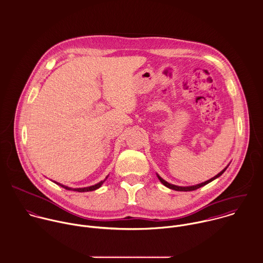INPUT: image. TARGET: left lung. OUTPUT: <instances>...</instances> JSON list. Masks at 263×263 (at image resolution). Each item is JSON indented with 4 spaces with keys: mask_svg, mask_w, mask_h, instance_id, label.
Here are the masks:
<instances>
[{
    "mask_svg": "<svg viewBox=\"0 0 263 263\" xmlns=\"http://www.w3.org/2000/svg\"><path fill=\"white\" fill-rule=\"evenodd\" d=\"M230 166V164L221 171V172H219L217 175H215L214 177H212L211 179H209V180H207V181H205V182H202V183H199V184H196V185H191V186H178V185H174V184H171V183H169V182H167L166 180H164L159 174H157V176H158V178H159V180L166 186V187H168V189H170V190H174V191H177V192H191V191H195V190H198V189H200V187H202V186H204V185H206V184H208V183H210L211 181H213V180H215L216 178H218L219 176H221L223 173H224V171L228 169V167Z\"/></svg>",
    "mask_w": 263,
    "mask_h": 263,
    "instance_id": "left-lung-1",
    "label": "left lung"
}]
</instances>
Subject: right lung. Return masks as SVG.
I'll return each mask as SVG.
<instances>
[{
    "mask_svg": "<svg viewBox=\"0 0 263 263\" xmlns=\"http://www.w3.org/2000/svg\"><path fill=\"white\" fill-rule=\"evenodd\" d=\"M107 177H108V175L105 177V179L104 180H101L100 182H98V183H96V184H94V185H91V186H87V187H80V189H71V187H68V186H65V185H63V184H61V183H59V182H55L56 184H58V185H60L61 187H63V189H65V190H67V191H74V192H79V193H84V192H92V191H95V190H97V189H99L102 184H103V182L107 179Z\"/></svg>",
    "mask_w": 263,
    "mask_h": 263,
    "instance_id": "add662e5",
    "label": "right lung"
}]
</instances>
